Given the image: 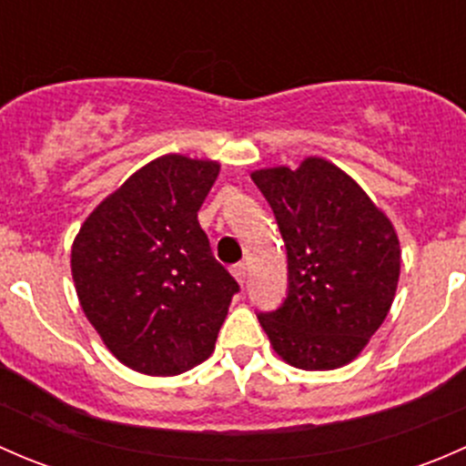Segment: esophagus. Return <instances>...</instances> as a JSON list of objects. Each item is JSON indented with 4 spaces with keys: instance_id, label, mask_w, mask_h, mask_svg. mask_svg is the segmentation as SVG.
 <instances>
[{
    "instance_id": "esophagus-1",
    "label": "esophagus",
    "mask_w": 466,
    "mask_h": 466,
    "mask_svg": "<svg viewBox=\"0 0 466 466\" xmlns=\"http://www.w3.org/2000/svg\"><path fill=\"white\" fill-rule=\"evenodd\" d=\"M232 275L237 277L238 284H246L248 279V263H237V266H232Z\"/></svg>"
}]
</instances>
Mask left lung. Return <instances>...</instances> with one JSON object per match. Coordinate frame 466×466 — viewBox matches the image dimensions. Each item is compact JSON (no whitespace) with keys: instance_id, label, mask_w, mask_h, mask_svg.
<instances>
[{"instance_id":"left-lung-1","label":"left lung","mask_w":466,"mask_h":466,"mask_svg":"<svg viewBox=\"0 0 466 466\" xmlns=\"http://www.w3.org/2000/svg\"><path fill=\"white\" fill-rule=\"evenodd\" d=\"M279 225L289 290L279 309L259 313L286 363L336 370L363 351L392 307L401 268L388 216L331 162L252 173Z\"/></svg>"}]
</instances>
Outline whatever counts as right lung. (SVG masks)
<instances>
[{
    "mask_svg": "<svg viewBox=\"0 0 466 466\" xmlns=\"http://www.w3.org/2000/svg\"><path fill=\"white\" fill-rule=\"evenodd\" d=\"M218 162L162 155L107 196L72 246L87 320L142 374L171 377L214 351L238 284L211 255L198 209Z\"/></svg>",
    "mask_w": 466,
    "mask_h": 466,
    "instance_id": "1",
    "label": "right lung"
}]
</instances>
